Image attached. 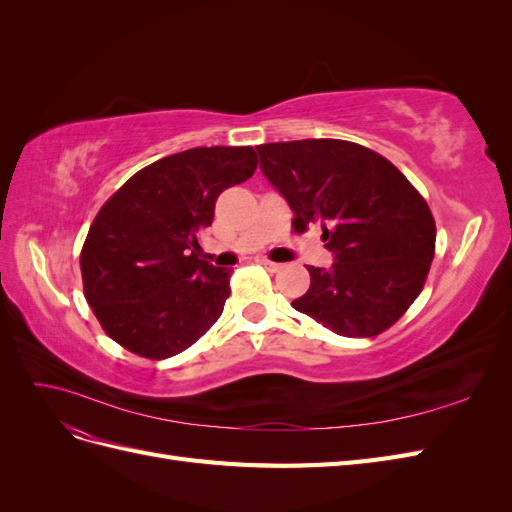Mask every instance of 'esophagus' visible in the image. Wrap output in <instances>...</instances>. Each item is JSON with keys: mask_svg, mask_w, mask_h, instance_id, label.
<instances>
[{"mask_svg": "<svg viewBox=\"0 0 512 512\" xmlns=\"http://www.w3.org/2000/svg\"><path fill=\"white\" fill-rule=\"evenodd\" d=\"M258 262H260V265H262V267H265V269H269V271H273V273H275V271H280V269H282V265H280V262H273V260H267V258H260Z\"/></svg>", "mask_w": 512, "mask_h": 512, "instance_id": "1", "label": "esophagus"}]
</instances>
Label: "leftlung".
Masks as SVG:
<instances>
[{"mask_svg": "<svg viewBox=\"0 0 512 512\" xmlns=\"http://www.w3.org/2000/svg\"><path fill=\"white\" fill-rule=\"evenodd\" d=\"M260 170L294 213L322 226L335 262L307 267L297 312L344 337H374L421 294L436 252L425 198L380 153L337 138L260 145Z\"/></svg>", "mask_w": 512, "mask_h": 512, "instance_id": "1", "label": "left lung"}]
</instances>
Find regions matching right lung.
<instances>
[{"label": "right lung", "mask_w": 512, "mask_h": 512, "mask_svg": "<svg viewBox=\"0 0 512 512\" xmlns=\"http://www.w3.org/2000/svg\"><path fill=\"white\" fill-rule=\"evenodd\" d=\"M252 147H196L138 170L106 200L81 252L83 288L106 335L162 361L222 316L232 269L198 256L215 200L254 175Z\"/></svg>", "instance_id": "right-lung-1"}]
</instances>
